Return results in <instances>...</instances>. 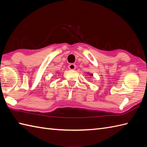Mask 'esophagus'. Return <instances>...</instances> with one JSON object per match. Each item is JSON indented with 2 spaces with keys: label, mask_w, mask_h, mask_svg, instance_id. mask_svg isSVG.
<instances>
[{
  "label": "esophagus",
  "mask_w": 147,
  "mask_h": 147,
  "mask_svg": "<svg viewBox=\"0 0 147 147\" xmlns=\"http://www.w3.org/2000/svg\"><path fill=\"white\" fill-rule=\"evenodd\" d=\"M68 68H69L70 70H75L76 68V65L74 63H70L68 65Z\"/></svg>",
  "instance_id": "obj_1"
}]
</instances>
